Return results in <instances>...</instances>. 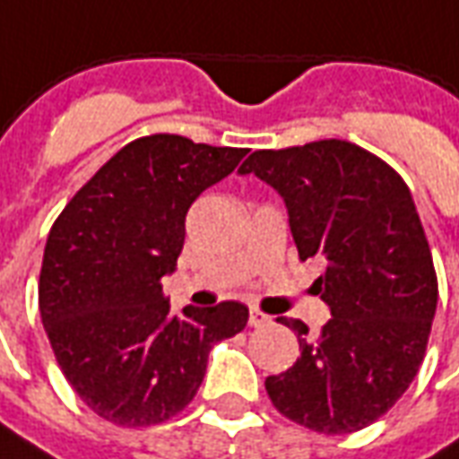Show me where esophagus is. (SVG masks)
I'll use <instances>...</instances> for the list:
<instances>
[{"label": "esophagus", "instance_id": "34e87169", "mask_svg": "<svg viewBox=\"0 0 459 459\" xmlns=\"http://www.w3.org/2000/svg\"><path fill=\"white\" fill-rule=\"evenodd\" d=\"M273 319L265 315V312H260V309H250V317H248V325L250 327H268Z\"/></svg>", "mask_w": 459, "mask_h": 459}]
</instances>
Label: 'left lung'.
I'll return each instance as SVG.
<instances>
[{"label": "left lung", "instance_id": "8db88e82", "mask_svg": "<svg viewBox=\"0 0 459 459\" xmlns=\"http://www.w3.org/2000/svg\"><path fill=\"white\" fill-rule=\"evenodd\" d=\"M285 199L299 260L325 258L315 292L332 319L317 337L299 319V356L265 391L315 433H356L405 394L423 364L437 275L411 189L384 160L346 140L258 150L240 164Z\"/></svg>", "mask_w": 459, "mask_h": 459}]
</instances>
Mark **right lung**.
I'll return each instance as SVG.
<instances>
[{"mask_svg": "<svg viewBox=\"0 0 459 459\" xmlns=\"http://www.w3.org/2000/svg\"><path fill=\"white\" fill-rule=\"evenodd\" d=\"M248 150L150 134L125 144L51 226L39 309L56 361L93 413L122 428L169 420L194 401L213 344L248 307L171 312L161 278L177 268L186 211Z\"/></svg>", "mask_w": 459, "mask_h": 459, "instance_id": "obj_1", "label": "right lung"}]
</instances>
